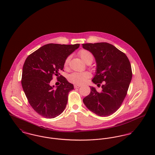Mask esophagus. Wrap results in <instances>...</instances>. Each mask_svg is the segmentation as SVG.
<instances>
[{
	"instance_id": "obj_1",
	"label": "esophagus",
	"mask_w": 155,
	"mask_h": 155,
	"mask_svg": "<svg viewBox=\"0 0 155 155\" xmlns=\"http://www.w3.org/2000/svg\"><path fill=\"white\" fill-rule=\"evenodd\" d=\"M81 87L80 85H77V84H75V85H74V88H79V87Z\"/></svg>"
}]
</instances>
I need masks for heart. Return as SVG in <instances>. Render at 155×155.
I'll use <instances>...</instances> for the list:
<instances>
[{"instance_id": "heart-1", "label": "heart", "mask_w": 155, "mask_h": 155, "mask_svg": "<svg viewBox=\"0 0 155 155\" xmlns=\"http://www.w3.org/2000/svg\"><path fill=\"white\" fill-rule=\"evenodd\" d=\"M78 55L83 59V61L87 64H91L93 61V56L92 53L90 51L86 49H81L78 53ZM69 61V56L67 57L64 62V67L67 68L68 65ZM91 75L88 72H74L69 74L68 77V80L70 83L77 84L81 85L85 83L87 80L90 77Z\"/></svg>"}]
</instances>
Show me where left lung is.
<instances>
[{
	"mask_svg": "<svg viewBox=\"0 0 155 155\" xmlns=\"http://www.w3.org/2000/svg\"><path fill=\"white\" fill-rule=\"evenodd\" d=\"M83 48L91 52L97 63L96 74L92 81L102 90L90 87V93L83 99L86 107L101 117H107L120 107L132 78V69L126 54L107 43H86Z\"/></svg>",
	"mask_w": 155,
	"mask_h": 155,
	"instance_id": "left-lung-1",
	"label": "left lung"
}]
</instances>
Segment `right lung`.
I'll list each match as a JSON object with an SVG mask.
<instances>
[{
	"mask_svg": "<svg viewBox=\"0 0 155 155\" xmlns=\"http://www.w3.org/2000/svg\"><path fill=\"white\" fill-rule=\"evenodd\" d=\"M80 44L46 45L30 54L23 65L21 84L27 100L35 111L44 118H53L61 114L74 89L62 75L66 58L78 49ZM56 75L61 84L56 89L50 86Z\"/></svg>",
	"mask_w": 155,
	"mask_h": 155,
	"instance_id": "add662e5",
	"label": "right lung"
}]
</instances>
